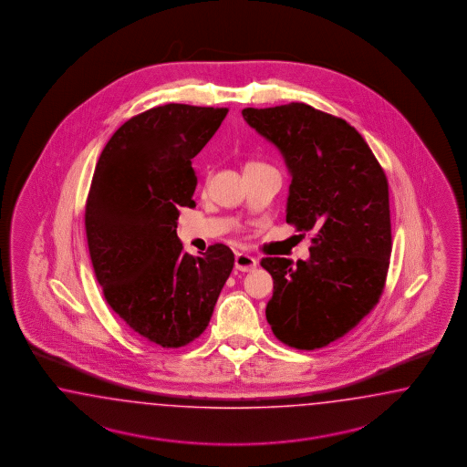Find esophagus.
Segmentation results:
<instances>
[{
	"mask_svg": "<svg viewBox=\"0 0 467 467\" xmlns=\"http://www.w3.org/2000/svg\"><path fill=\"white\" fill-rule=\"evenodd\" d=\"M256 265H258V262H256V258H254L252 254H236L234 267L241 270V272H252V270L256 269Z\"/></svg>",
	"mask_w": 467,
	"mask_h": 467,
	"instance_id": "obj_1",
	"label": "esophagus"
}]
</instances>
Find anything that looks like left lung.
<instances>
[{"mask_svg": "<svg viewBox=\"0 0 467 467\" xmlns=\"http://www.w3.org/2000/svg\"><path fill=\"white\" fill-rule=\"evenodd\" d=\"M241 114L279 149L293 178L285 221L315 231L308 260L262 258L274 279L267 322L291 348H324L382 295L392 252L387 176L356 128L305 102Z\"/></svg>", "mask_w": 467, "mask_h": 467, "instance_id": "obj_1", "label": "left lung"}]
</instances>
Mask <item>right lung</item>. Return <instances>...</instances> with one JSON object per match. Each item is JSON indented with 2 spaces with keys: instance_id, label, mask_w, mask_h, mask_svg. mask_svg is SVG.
I'll list each match as a JSON object with an SVG mask.
<instances>
[{
  "instance_id": "right-lung-1",
  "label": "right lung",
  "mask_w": 467,
  "mask_h": 467,
  "mask_svg": "<svg viewBox=\"0 0 467 467\" xmlns=\"http://www.w3.org/2000/svg\"><path fill=\"white\" fill-rule=\"evenodd\" d=\"M226 114L164 104L133 116L106 143L87 197L88 254L108 305L133 332L168 349L207 328L234 265L226 244L192 256L176 234L180 209L195 207L192 159Z\"/></svg>"
}]
</instances>
